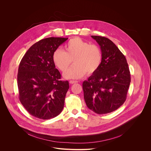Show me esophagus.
<instances>
[{
	"mask_svg": "<svg viewBox=\"0 0 151 151\" xmlns=\"http://www.w3.org/2000/svg\"><path fill=\"white\" fill-rule=\"evenodd\" d=\"M78 81H74V80H70V83L71 84H76V83H77Z\"/></svg>",
	"mask_w": 151,
	"mask_h": 151,
	"instance_id": "1",
	"label": "esophagus"
}]
</instances>
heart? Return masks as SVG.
<instances>
[{
	"mask_svg": "<svg viewBox=\"0 0 151 151\" xmlns=\"http://www.w3.org/2000/svg\"><path fill=\"white\" fill-rule=\"evenodd\" d=\"M102 52L96 45H90L80 38L70 40L65 45V51L56 49L53 54V60L62 71L68 68L73 60L75 63L64 73L67 79H78L88 74L95 73L101 65Z\"/></svg>",
	"mask_w": 151,
	"mask_h": 151,
	"instance_id": "1",
	"label": "heart"
}]
</instances>
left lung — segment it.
Instances as JSON below:
<instances>
[{"label":"left lung","mask_w":151,"mask_h":151,"mask_svg":"<svg viewBox=\"0 0 151 151\" xmlns=\"http://www.w3.org/2000/svg\"><path fill=\"white\" fill-rule=\"evenodd\" d=\"M102 55L98 70L83 83L87 107L102 114L112 112L126 101L131 77L126 59L116 45L107 38L92 35Z\"/></svg>","instance_id":"1"}]
</instances>
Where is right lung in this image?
Masks as SVG:
<instances>
[{"label": "right lung", "mask_w": 151, "mask_h": 151, "mask_svg": "<svg viewBox=\"0 0 151 151\" xmlns=\"http://www.w3.org/2000/svg\"><path fill=\"white\" fill-rule=\"evenodd\" d=\"M68 38L50 37L40 40L27 51L19 65L17 86L22 106L32 116L43 120L62 111L69 88L67 81L53 60L54 51Z\"/></svg>", "instance_id": "1"}]
</instances>
